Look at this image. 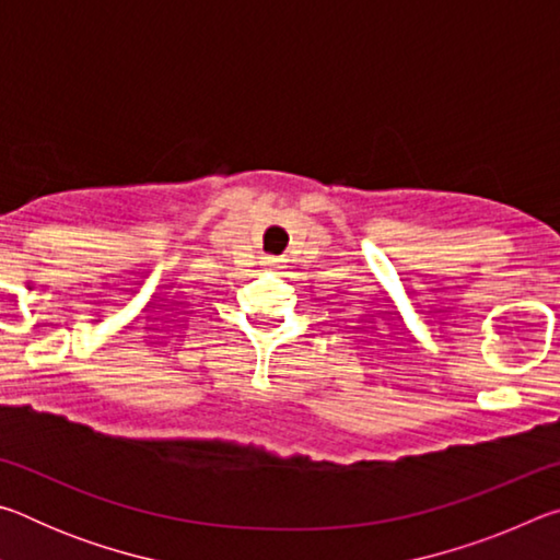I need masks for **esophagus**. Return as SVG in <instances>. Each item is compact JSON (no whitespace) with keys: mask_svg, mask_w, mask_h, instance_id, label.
Instances as JSON below:
<instances>
[{"mask_svg":"<svg viewBox=\"0 0 560 560\" xmlns=\"http://www.w3.org/2000/svg\"><path fill=\"white\" fill-rule=\"evenodd\" d=\"M267 267L281 269V267H283V259H281V257H267Z\"/></svg>","mask_w":560,"mask_h":560,"instance_id":"obj_1","label":"esophagus"}]
</instances>
